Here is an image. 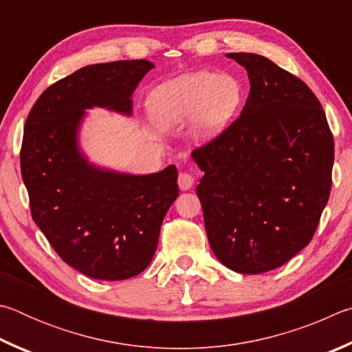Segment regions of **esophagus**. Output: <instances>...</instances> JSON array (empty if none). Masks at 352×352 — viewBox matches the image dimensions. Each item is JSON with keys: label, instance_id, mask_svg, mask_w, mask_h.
Segmentation results:
<instances>
[{"label": "esophagus", "instance_id": "esophagus-1", "mask_svg": "<svg viewBox=\"0 0 352 352\" xmlns=\"http://www.w3.org/2000/svg\"><path fill=\"white\" fill-rule=\"evenodd\" d=\"M177 184H179V188L182 192H187V190L193 187L195 177L192 175H188V173H181L179 177H177Z\"/></svg>", "mask_w": 352, "mask_h": 352}]
</instances>
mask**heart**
I'll return each instance as SVG.
<instances>
[{
	"label": "heart",
	"mask_w": 352,
	"mask_h": 352,
	"mask_svg": "<svg viewBox=\"0 0 352 352\" xmlns=\"http://www.w3.org/2000/svg\"><path fill=\"white\" fill-rule=\"evenodd\" d=\"M241 102L243 88L235 77L202 71L159 85L146 104L160 129L177 128L193 117V138L206 144L229 125Z\"/></svg>",
	"instance_id": "1"
}]
</instances>
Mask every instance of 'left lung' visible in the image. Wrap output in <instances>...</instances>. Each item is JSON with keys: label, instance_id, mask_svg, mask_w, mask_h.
Segmentation results:
<instances>
[{"label": "left lung", "instance_id": "left-lung-1", "mask_svg": "<svg viewBox=\"0 0 352 352\" xmlns=\"http://www.w3.org/2000/svg\"><path fill=\"white\" fill-rule=\"evenodd\" d=\"M250 82L241 116L192 153L208 243L238 274H263L305 249L328 204L334 139L316 94L258 54L230 52Z\"/></svg>", "mask_w": 352, "mask_h": 352}]
</instances>
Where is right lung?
Here are the masks:
<instances>
[{
  "mask_svg": "<svg viewBox=\"0 0 352 352\" xmlns=\"http://www.w3.org/2000/svg\"><path fill=\"white\" fill-rule=\"evenodd\" d=\"M148 60L85 66L43 92L24 123L21 176L30 212L58 256L89 278L119 281L151 263L179 195L175 165L131 175L89 160L80 145L88 111L131 117Z\"/></svg>",
  "mask_w": 352,
  "mask_h": 352,
  "instance_id": "1",
  "label": "right lung"
}]
</instances>
